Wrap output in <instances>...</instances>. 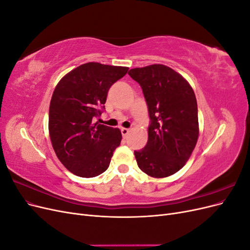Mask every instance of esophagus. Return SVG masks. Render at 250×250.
I'll return each mask as SVG.
<instances>
[{
    "label": "esophagus",
    "mask_w": 250,
    "mask_h": 250,
    "mask_svg": "<svg viewBox=\"0 0 250 250\" xmlns=\"http://www.w3.org/2000/svg\"><path fill=\"white\" fill-rule=\"evenodd\" d=\"M121 132H122V135L125 138L128 132H129V129H128V128H121Z\"/></svg>",
    "instance_id": "obj_1"
}]
</instances>
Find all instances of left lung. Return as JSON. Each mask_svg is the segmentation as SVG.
Returning a JSON list of instances; mask_svg holds the SVG:
<instances>
[{
    "label": "left lung",
    "instance_id": "1",
    "mask_svg": "<svg viewBox=\"0 0 250 250\" xmlns=\"http://www.w3.org/2000/svg\"><path fill=\"white\" fill-rule=\"evenodd\" d=\"M128 74L143 89L151 121L146 146L134 151L139 168L154 178L173 175L186 165L198 140L194 90L180 74L164 64L135 67Z\"/></svg>",
    "mask_w": 250,
    "mask_h": 250
}]
</instances>
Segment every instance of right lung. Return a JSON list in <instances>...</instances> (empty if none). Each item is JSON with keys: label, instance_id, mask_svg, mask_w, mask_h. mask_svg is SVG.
Masks as SVG:
<instances>
[{"label": "right lung", "instance_id": "right-lung-1", "mask_svg": "<svg viewBox=\"0 0 250 250\" xmlns=\"http://www.w3.org/2000/svg\"><path fill=\"white\" fill-rule=\"evenodd\" d=\"M127 71L126 66L87 62L57 83L50 102L49 134L58 160L75 175H100L120 146L119 128L94 123V119L101 116L110 86Z\"/></svg>", "mask_w": 250, "mask_h": 250}]
</instances>
